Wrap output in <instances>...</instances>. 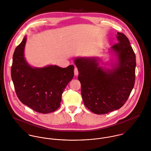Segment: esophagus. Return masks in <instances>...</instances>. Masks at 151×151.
I'll return each instance as SVG.
<instances>
[{
	"label": "esophagus",
	"mask_w": 151,
	"mask_h": 151,
	"mask_svg": "<svg viewBox=\"0 0 151 151\" xmlns=\"http://www.w3.org/2000/svg\"><path fill=\"white\" fill-rule=\"evenodd\" d=\"M78 70L76 68H75V69H74V74L75 76H77L78 75Z\"/></svg>",
	"instance_id": "1"
}]
</instances>
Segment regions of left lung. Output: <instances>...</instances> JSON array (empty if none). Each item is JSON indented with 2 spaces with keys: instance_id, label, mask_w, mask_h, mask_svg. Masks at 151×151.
Listing matches in <instances>:
<instances>
[{
  "instance_id": "1",
  "label": "left lung",
  "mask_w": 151,
  "mask_h": 151,
  "mask_svg": "<svg viewBox=\"0 0 151 151\" xmlns=\"http://www.w3.org/2000/svg\"><path fill=\"white\" fill-rule=\"evenodd\" d=\"M118 43L111 47L116 56L112 69L99 66L98 58H76L85 106L96 114L120 109L128 100L135 81L136 56L128 38L117 32Z\"/></svg>"
}]
</instances>
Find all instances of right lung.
Instances as JSON below:
<instances>
[{"label":"right lung","mask_w":151,"mask_h":151,"mask_svg":"<svg viewBox=\"0 0 151 151\" xmlns=\"http://www.w3.org/2000/svg\"><path fill=\"white\" fill-rule=\"evenodd\" d=\"M26 39L25 36L13 55L11 76L16 95L22 104L37 112H54L59 108L63 91L73 78L74 66L32 67L24 55Z\"/></svg>","instance_id":"add662e5"}]
</instances>
